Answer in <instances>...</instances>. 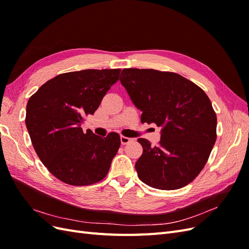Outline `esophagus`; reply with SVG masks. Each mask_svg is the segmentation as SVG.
<instances>
[{
    "label": "esophagus",
    "mask_w": 249,
    "mask_h": 249,
    "mask_svg": "<svg viewBox=\"0 0 249 249\" xmlns=\"http://www.w3.org/2000/svg\"><path fill=\"white\" fill-rule=\"evenodd\" d=\"M133 141V138L130 137H125V136H120V142H122V144H127V143H130Z\"/></svg>",
    "instance_id": "1"
}]
</instances>
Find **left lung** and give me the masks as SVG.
Returning <instances> with one entry per match:
<instances>
[{
    "mask_svg": "<svg viewBox=\"0 0 249 249\" xmlns=\"http://www.w3.org/2000/svg\"><path fill=\"white\" fill-rule=\"evenodd\" d=\"M141 123L161 126V140L143 147L135 164L143 183L175 190L191 183L205 166L216 141L217 117L205 91L175 72L124 69L119 78Z\"/></svg>",
    "mask_w": 249,
    "mask_h": 249,
    "instance_id": "1",
    "label": "left lung"
}]
</instances>
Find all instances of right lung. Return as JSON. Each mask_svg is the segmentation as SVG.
I'll return each mask as SVG.
<instances>
[{
  "instance_id": "1",
  "label": "right lung",
  "mask_w": 249,
  "mask_h": 249,
  "mask_svg": "<svg viewBox=\"0 0 249 249\" xmlns=\"http://www.w3.org/2000/svg\"><path fill=\"white\" fill-rule=\"evenodd\" d=\"M120 70H85L58 74L30 97L26 126L37 156L63 183L87 186L107 176L120 146L117 133L100 137L83 132Z\"/></svg>"
}]
</instances>
